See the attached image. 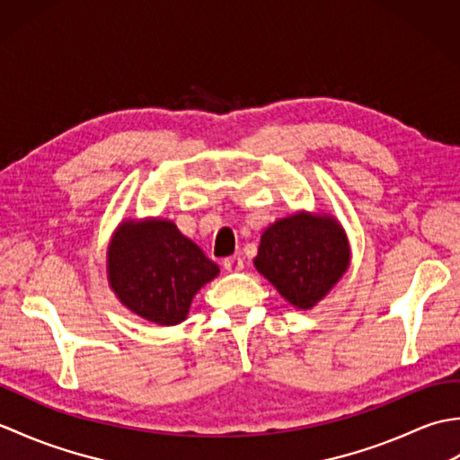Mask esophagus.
<instances>
[{"mask_svg":"<svg viewBox=\"0 0 460 460\" xmlns=\"http://www.w3.org/2000/svg\"><path fill=\"white\" fill-rule=\"evenodd\" d=\"M223 269L227 272H239L243 270V259L241 255H233V257H227L223 261Z\"/></svg>","mask_w":460,"mask_h":460,"instance_id":"obj_1","label":"esophagus"}]
</instances>
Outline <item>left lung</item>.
Instances as JSON below:
<instances>
[{
    "instance_id": "left-lung-1",
    "label": "left lung",
    "mask_w": 460,
    "mask_h": 460,
    "mask_svg": "<svg viewBox=\"0 0 460 460\" xmlns=\"http://www.w3.org/2000/svg\"><path fill=\"white\" fill-rule=\"evenodd\" d=\"M349 249L330 217L296 213L265 229L255 267L296 308H312L344 275Z\"/></svg>"
}]
</instances>
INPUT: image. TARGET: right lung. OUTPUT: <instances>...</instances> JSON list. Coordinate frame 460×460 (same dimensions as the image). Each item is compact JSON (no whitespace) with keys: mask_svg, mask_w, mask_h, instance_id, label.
<instances>
[{"mask_svg":"<svg viewBox=\"0 0 460 460\" xmlns=\"http://www.w3.org/2000/svg\"><path fill=\"white\" fill-rule=\"evenodd\" d=\"M217 275L219 267L170 221L122 223L109 249L116 296L160 326L180 324L195 292Z\"/></svg>","mask_w":460,"mask_h":460,"instance_id":"1","label":"right lung"}]
</instances>
